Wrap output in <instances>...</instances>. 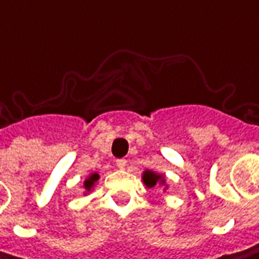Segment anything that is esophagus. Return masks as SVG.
I'll return each instance as SVG.
<instances>
[{"label": "esophagus", "instance_id": "1", "mask_svg": "<svg viewBox=\"0 0 259 259\" xmlns=\"http://www.w3.org/2000/svg\"><path fill=\"white\" fill-rule=\"evenodd\" d=\"M125 165H126V159H117V161H116V167H117L119 170H123Z\"/></svg>", "mask_w": 259, "mask_h": 259}]
</instances>
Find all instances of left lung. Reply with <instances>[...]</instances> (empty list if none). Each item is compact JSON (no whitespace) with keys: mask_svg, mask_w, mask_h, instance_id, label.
Instances as JSON below:
<instances>
[{"mask_svg":"<svg viewBox=\"0 0 259 259\" xmlns=\"http://www.w3.org/2000/svg\"><path fill=\"white\" fill-rule=\"evenodd\" d=\"M142 179H143V183L147 188H153L156 185H165V178L162 175H158V173L150 171V170H146Z\"/></svg>","mask_w":259,"mask_h":259,"instance_id":"1","label":"left lung"}]
</instances>
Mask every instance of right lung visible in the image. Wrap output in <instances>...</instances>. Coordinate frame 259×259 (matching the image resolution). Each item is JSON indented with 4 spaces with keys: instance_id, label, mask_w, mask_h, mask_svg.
<instances>
[{
    "instance_id": "obj_1",
    "label": "right lung",
    "mask_w": 259,
    "mask_h": 259,
    "mask_svg": "<svg viewBox=\"0 0 259 259\" xmlns=\"http://www.w3.org/2000/svg\"><path fill=\"white\" fill-rule=\"evenodd\" d=\"M98 179H100L98 173H92V175H91L89 178L84 180V183H83V188L86 189V192H89V191H91V189L94 188V185H95V182H97Z\"/></svg>"
}]
</instances>
